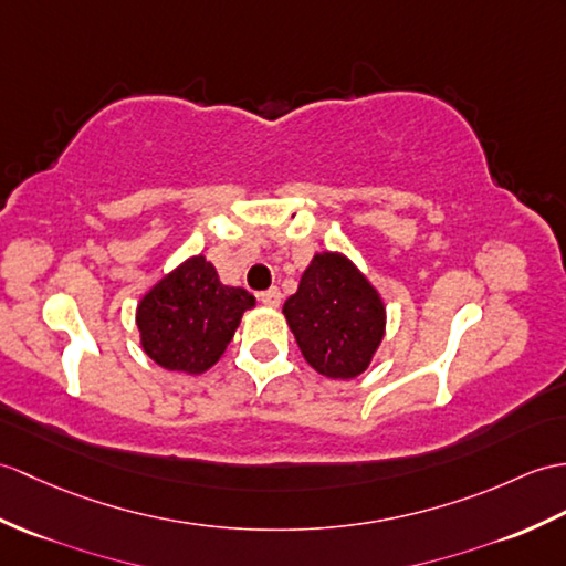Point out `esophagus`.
Instances as JSON below:
<instances>
[{
  "label": "esophagus",
  "mask_w": 566,
  "mask_h": 566,
  "mask_svg": "<svg viewBox=\"0 0 566 566\" xmlns=\"http://www.w3.org/2000/svg\"><path fill=\"white\" fill-rule=\"evenodd\" d=\"M258 298H260V304H265L268 308H277L282 304V292L277 286H272V289H268V292H260Z\"/></svg>",
  "instance_id": "esophagus-1"
}]
</instances>
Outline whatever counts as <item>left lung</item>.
<instances>
[{
    "label": "left lung",
    "mask_w": 566,
    "mask_h": 566,
    "mask_svg": "<svg viewBox=\"0 0 566 566\" xmlns=\"http://www.w3.org/2000/svg\"><path fill=\"white\" fill-rule=\"evenodd\" d=\"M296 345L327 378H357L384 339L386 308L376 289L339 253L315 255L284 304Z\"/></svg>",
    "instance_id": "8db88e82"
}]
</instances>
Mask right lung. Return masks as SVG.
<instances>
[{
  "instance_id": "1",
  "label": "right lung",
  "mask_w": 566,
  "mask_h": 566,
  "mask_svg": "<svg viewBox=\"0 0 566 566\" xmlns=\"http://www.w3.org/2000/svg\"><path fill=\"white\" fill-rule=\"evenodd\" d=\"M253 306V294L223 286L214 265L202 255L190 258L142 298V347L168 371L202 374L219 361L243 311Z\"/></svg>"
}]
</instances>
